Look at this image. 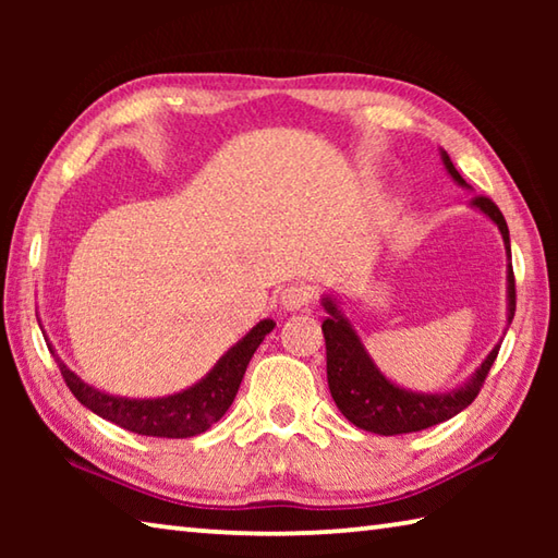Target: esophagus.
Instances as JSON below:
<instances>
[{
  "instance_id": "esophagus-1",
  "label": "esophagus",
  "mask_w": 558,
  "mask_h": 558,
  "mask_svg": "<svg viewBox=\"0 0 558 558\" xmlns=\"http://www.w3.org/2000/svg\"><path fill=\"white\" fill-rule=\"evenodd\" d=\"M280 305L286 307V310H290V313H295V310L313 305V288H310L307 282H292V286H288L286 290H282Z\"/></svg>"
}]
</instances>
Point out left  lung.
I'll list each match as a JSON object with an SVG mask.
<instances>
[{
	"mask_svg": "<svg viewBox=\"0 0 558 558\" xmlns=\"http://www.w3.org/2000/svg\"><path fill=\"white\" fill-rule=\"evenodd\" d=\"M442 165L456 179L458 184L468 186L465 179L460 177L456 165L450 162V157L442 153ZM472 206H477L480 211L487 214L493 219L499 231H502V239L507 245V256L512 260V253H509V229L502 211L497 209V204L487 196H472ZM507 292H509V315L507 323H512L514 310H517V288H514V270L512 263H509V276H507ZM325 310L329 317L323 323V335H325V347H327V384L329 393L337 403V409L344 413L349 423H354L356 428L379 433V436H401V433H415L430 426H438V423L452 418L462 409L477 399L480 389L489 374V366L495 364L499 354V344L487 354V359L480 364V369L472 374V379L460 386V389L450 393H413L399 389V386L391 384L386 376L376 369V364L366 354L362 339L356 337L354 327L349 325V319L342 315L332 300H323Z\"/></svg>",
	"mask_w": 558,
	"mask_h": 558,
	"instance_id": "left-lung-1",
	"label": "left lung"
}]
</instances>
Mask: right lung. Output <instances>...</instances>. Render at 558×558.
<instances>
[{"mask_svg":"<svg viewBox=\"0 0 558 558\" xmlns=\"http://www.w3.org/2000/svg\"><path fill=\"white\" fill-rule=\"evenodd\" d=\"M272 327H276L272 319H263L219 359V364L199 384L182 393L167 396V399H120V396L102 393L83 384L71 369H65L63 362H59V369L75 399L93 413H98L100 418L137 433V436L192 438L209 430L229 411L239 393L245 366Z\"/></svg>","mask_w":558,"mask_h":558,"instance_id":"add662e5","label":"right lung"}]
</instances>
